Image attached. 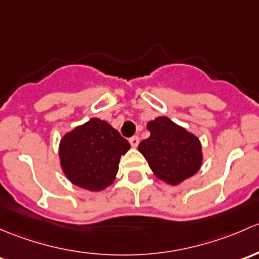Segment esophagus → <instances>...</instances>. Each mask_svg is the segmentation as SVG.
Returning <instances> with one entry per match:
<instances>
[{
    "instance_id": "1",
    "label": "esophagus",
    "mask_w": 259,
    "mask_h": 259,
    "mask_svg": "<svg viewBox=\"0 0 259 259\" xmlns=\"http://www.w3.org/2000/svg\"><path fill=\"white\" fill-rule=\"evenodd\" d=\"M130 143L132 147H137L138 143H140V138H138V136H133V137L130 138Z\"/></svg>"
}]
</instances>
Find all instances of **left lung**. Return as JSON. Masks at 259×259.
I'll list each match as a JSON object with an SVG mask.
<instances>
[{
  "label": "left lung",
  "instance_id": "obj_1",
  "mask_svg": "<svg viewBox=\"0 0 259 259\" xmlns=\"http://www.w3.org/2000/svg\"><path fill=\"white\" fill-rule=\"evenodd\" d=\"M147 130L151 135L138 145V151L147 159L157 178L177 186L198 172L203 154L196 136L168 117L149 121Z\"/></svg>",
  "mask_w": 259,
  "mask_h": 259
}]
</instances>
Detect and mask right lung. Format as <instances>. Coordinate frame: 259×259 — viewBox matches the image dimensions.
<instances>
[{
  "instance_id": "add662e5",
  "label": "right lung",
  "mask_w": 259,
  "mask_h": 259,
  "mask_svg": "<svg viewBox=\"0 0 259 259\" xmlns=\"http://www.w3.org/2000/svg\"><path fill=\"white\" fill-rule=\"evenodd\" d=\"M130 143L100 118H91L66 133L60 143L61 167L74 186L102 191L113 183L122 154Z\"/></svg>"
}]
</instances>
